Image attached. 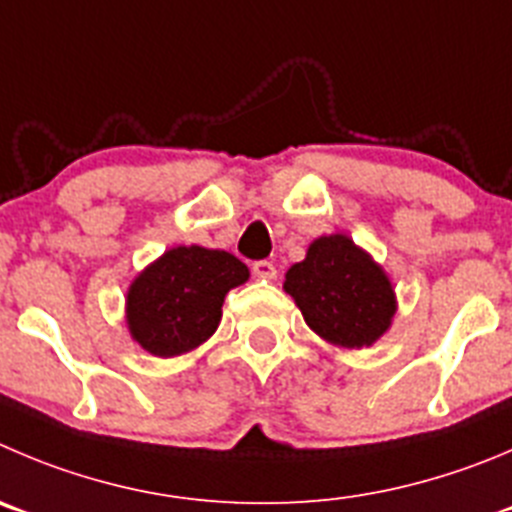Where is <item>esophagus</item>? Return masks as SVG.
Segmentation results:
<instances>
[{"label":"esophagus","instance_id":"esophagus-1","mask_svg":"<svg viewBox=\"0 0 512 512\" xmlns=\"http://www.w3.org/2000/svg\"><path fill=\"white\" fill-rule=\"evenodd\" d=\"M252 272H255V278H260V280H275V278H278V267L272 265L270 260L252 262Z\"/></svg>","mask_w":512,"mask_h":512}]
</instances>
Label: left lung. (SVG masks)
Listing matches in <instances>:
<instances>
[{
    "instance_id": "left-lung-1",
    "label": "left lung",
    "mask_w": 512,
    "mask_h": 512,
    "mask_svg": "<svg viewBox=\"0 0 512 512\" xmlns=\"http://www.w3.org/2000/svg\"><path fill=\"white\" fill-rule=\"evenodd\" d=\"M283 288L310 331L341 348L376 343L396 313V295L384 267L346 234L310 242L305 260L285 272Z\"/></svg>"
}]
</instances>
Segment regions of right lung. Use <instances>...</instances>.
Returning <instances> with one entry per match:
<instances>
[{
	"label": "right lung",
	"instance_id": "obj_1",
	"mask_svg": "<svg viewBox=\"0 0 512 512\" xmlns=\"http://www.w3.org/2000/svg\"><path fill=\"white\" fill-rule=\"evenodd\" d=\"M250 270L224 250L171 247L131 283L126 323L133 341L161 358L202 346L219 326L224 295Z\"/></svg>",
	"mask_w": 512,
	"mask_h": 512
}]
</instances>
